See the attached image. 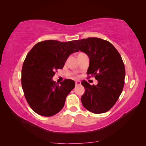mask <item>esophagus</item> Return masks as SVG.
Masks as SVG:
<instances>
[{"label": "esophagus", "mask_w": 146, "mask_h": 146, "mask_svg": "<svg viewBox=\"0 0 146 146\" xmlns=\"http://www.w3.org/2000/svg\"><path fill=\"white\" fill-rule=\"evenodd\" d=\"M80 81H76V82H75V85H76V86L80 85Z\"/></svg>", "instance_id": "esophagus-1"}]
</instances>
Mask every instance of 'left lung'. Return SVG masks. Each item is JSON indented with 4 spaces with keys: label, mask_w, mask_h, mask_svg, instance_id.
<instances>
[{
    "label": "left lung",
    "mask_w": 146,
    "mask_h": 146,
    "mask_svg": "<svg viewBox=\"0 0 146 146\" xmlns=\"http://www.w3.org/2000/svg\"><path fill=\"white\" fill-rule=\"evenodd\" d=\"M74 42L79 50L88 56L87 75L98 82L97 85H90L82 80L85 88L81 97L82 105L94 113L107 112L118 100L125 84V68L120 54L111 43L100 38L75 40Z\"/></svg>",
    "instance_id": "1"
}]
</instances>
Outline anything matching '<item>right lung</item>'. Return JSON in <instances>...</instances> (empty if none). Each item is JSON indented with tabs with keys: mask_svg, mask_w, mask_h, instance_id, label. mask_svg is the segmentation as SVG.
Listing matches in <instances>:
<instances>
[{
	"mask_svg": "<svg viewBox=\"0 0 146 146\" xmlns=\"http://www.w3.org/2000/svg\"><path fill=\"white\" fill-rule=\"evenodd\" d=\"M78 51L73 41L47 40L38 42L27 54L21 71V86L28 104L37 114L50 117L64 108L75 82L65 79L58 84L52 78L64 67L69 56Z\"/></svg>",
	"mask_w": 146,
	"mask_h": 146,
	"instance_id": "right-lung-1",
	"label": "right lung"
}]
</instances>
